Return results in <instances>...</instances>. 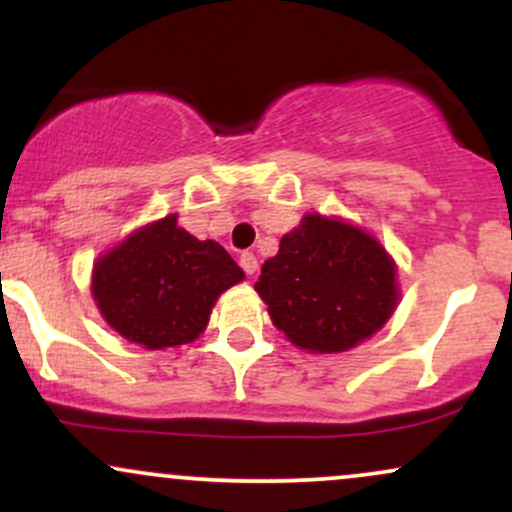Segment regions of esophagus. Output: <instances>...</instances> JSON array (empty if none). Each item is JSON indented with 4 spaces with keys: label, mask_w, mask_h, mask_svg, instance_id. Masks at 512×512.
<instances>
[{
    "label": "esophagus",
    "mask_w": 512,
    "mask_h": 512,
    "mask_svg": "<svg viewBox=\"0 0 512 512\" xmlns=\"http://www.w3.org/2000/svg\"><path fill=\"white\" fill-rule=\"evenodd\" d=\"M240 267L245 269V274H255L260 264H257V257L252 255V252H243V255H240Z\"/></svg>",
    "instance_id": "obj_1"
}]
</instances>
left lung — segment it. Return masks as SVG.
Wrapping results in <instances>:
<instances>
[{"mask_svg":"<svg viewBox=\"0 0 512 512\" xmlns=\"http://www.w3.org/2000/svg\"><path fill=\"white\" fill-rule=\"evenodd\" d=\"M395 276V262L366 231L305 214L262 264L255 291L291 344L339 354L390 320L399 301Z\"/></svg>","mask_w":512,"mask_h":512,"instance_id":"8db88e82","label":"left lung"}]
</instances>
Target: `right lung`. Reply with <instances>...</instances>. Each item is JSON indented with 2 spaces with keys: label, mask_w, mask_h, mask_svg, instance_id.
<instances>
[{
  "label": "right lung",
  "mask_w": 512,
  "mask_h": 512,
  "mask_svg": "<svg viewBox=\"0 0 512 512\" xmlns=\"http://www.w3.org/2000/svg\"><path fill=\"white\" fill-rule=\"evenodd\" d=\"M243 279L216 240H197L170 214L105 252L91 291L115 332L154 351L197 339L216 298Z\"/></svg>",
  "instance_id": "obj_1"
}]
</instances>
